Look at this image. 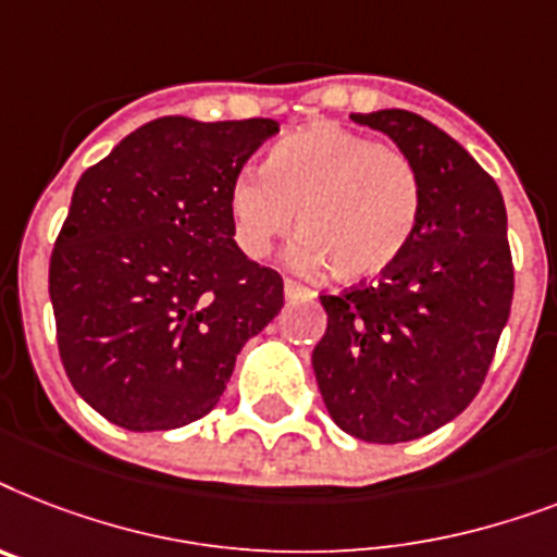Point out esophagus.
Returning <instances> with one entry per match:
<instances>
[{"instance_id":"1","label":"esophagus","mask_w":557,"mask_h":557,"mask_svg":"<svg viewBox=\"0 0 557 557\" xmlns=\"http://www.w3.org/2000/svg\"><path fill=\"white\" fill-rule=\"evenodd\" d=\"M284 296L287 299H313L315 293L310 287H305V284L293 282V278H284Z\"/></svg>"}]
</instances>
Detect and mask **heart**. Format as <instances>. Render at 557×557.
<instances>
[{
	"label": "heart",
	"mask_w": 557,
	"mask_h": 557,
	"mask_svg": "<svg viewBox=\"0 0 557 557\" xmlns=\"http://www.w3.org/2000/svg\"><path fill=\"white\" fill-rule=\"evenodd\" d=\"M226 209L244 256H267L296 224L301 267L364 282L397 264L413 242L422 186L403 149L322 123L284 135L264 169L244 166L230 184Z\"/></svg>",
	"instance_id": "b5f03b06"
}]
</instances>
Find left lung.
<instances>
[{"instance_id":"left-lung-1","label":"left lung","mask_w":557,"mask_h":557,"mask_svg":"<svg viewBox=\"0 0 557 557\" xmlns=\"http://www.w3.org/2000/svg\"><path fill=\"white\" fill-rule=\"evenodd\" d=\"M420 172V226L380 275L319 296L327 331L313 371L327 413L364 443L425 437L478 397L515 293L506 207L486 169L420 114H350Z\"/></svg>"}]
</instances>
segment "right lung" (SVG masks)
Segmentation results:
<instances>
[{"mask_svg": "<svg viewBox=\"0 0 557 557\" xmlns=\"http://www.w3.org/2000/svg\"><path fill=\"white\" fill-rule=\"evenodd\" d=\"M275 132L264 117H158L74 186L48 270L57 345L74 391L120 429L201 420L282 310V275L238 250L226 209Z\"/></svg>", "mask_w": 557, "mask_h": 557, "instance_id": "right-lung-1", "label": "right lung"}]
</instances>
